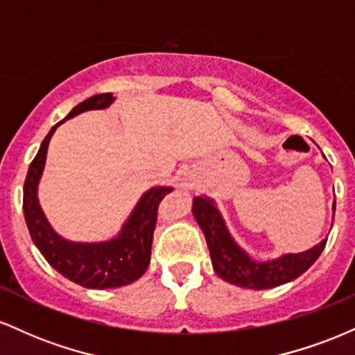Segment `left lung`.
Segmentation results:
<instances>
[{"instance_id": "obj_1", "label": "left lung", "mask_w": 355, "mask_h": 355, "mask_svg": "<svg viewBox=\"0 0 355 355\" xmlns=\"http://www.w3.org/2000/svg\"><path fill=\"white\" fill-rule=\"evenodd\" d=\"M193 215L205 234L211 263L215 272L227 282L239 287L263 291L279 287L302 275L319 259L327 239L322 240L311 250L302 254H287L268 262H255L230 237L222 215L214 205V200L205 197L193 198ZM336 210V203H334Z\"/></svg>"}]
</instances>
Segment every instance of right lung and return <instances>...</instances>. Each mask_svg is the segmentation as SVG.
Returning <instances> with one entry per match:
<instances>
[{
	"label": "right lung",
	"instance_id": "add662e5",
	"mask_svg": "<svg viewBox=\"0 0 355 355\" xmlns=\"http://www.w3.org/2000/svg\"><path fill=\"white\" fill-rule=\"evenodd\" d=\"M113 101L112 93L93 95L68 113L44 137L35 160L28 168L23 187V211L35 245L46 262L61 275L87 288H116L140 279L148 268L152 255L153 232L157 227L158 205L168 195L170 187H155L138 202L121 234L116 239L98 243H80L61 239L51 229L38 203V182L43 173L50 144L56 126L87 110L107 108Z\"/></svg>",
	"mask_w": 355,
	"mask_h": 355
}]
</instances>
